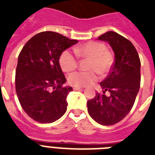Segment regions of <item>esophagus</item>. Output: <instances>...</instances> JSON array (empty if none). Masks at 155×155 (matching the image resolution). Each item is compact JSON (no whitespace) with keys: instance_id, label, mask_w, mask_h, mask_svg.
<instances>
[{"instance_id":"34e87169","label":"esophagus","mask_w":155,"mask_h":155,"mask_svg":"<svg viewBox=\"0 0 155 155\" xmlns=\"http://www.w3.org/2000/svg\"><path fill=\"white\" fill-rule=\"evenodd\" d=\"M73 89L75 90V91H76V90H82L83 87H73Z\"/></svg>"}]
</instances>
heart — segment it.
I'll list each match as a JSON object with an SVG mask.
<instances>
[{"mask_svg":"<svg viewBox=\"0 0 155 155\" xmlns=\"http://www.w3.org/2000/svg\"><path fill=\"white\" fill-rule=\"evenodd\" d=\"M74 51L79 58L88 59L87 69L90 71H76L68 75V83L75 87H84L92 84L98 80L99 73L101 76L108 75L113 68L114 56L113 53L106 49L102 42H91L76 47ZM58 63L63 71L69 72L78 67V58L70 51L65 50L61 53Z\"/></svg>","mask_w":155,"mask_h":155,"instance_id":"heart-1","label":"heart"}]
</instances>
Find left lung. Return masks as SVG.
I'll return each instance as SVG.
<instances>
[{
    "instance_id": "1",
    "label": "left lung",
    "mask_w": 155,
    "mask_h": 155,
    "mask_svg": "<svg viewBox=\"0 0 155 155\" xmlns=\"http://www.w3.org/2000/svg\"><path fill=\"white\" fill-rule=\"evenodd\" d=\"M107 41L115 54L113 68L100 84L104 92H97L87 101V111L94 120L102 125H113L130 113L140 88L141 61L137 50L130 40L114 31L98 37ZM110 95L106 96L105 92Z\"/></svg>"
}]
</instances>
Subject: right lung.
<instances>
[{
    "instance_id": "obj_1",
    "label": "right lung",
    "mask_w": 155,
    "mask_h": 155,
    "mask_svg": "<svg viewBox=\"0 0 155 155\" xmlns=\"http://www.w3.org/2000/svg\"><path fill=\"white\" fill-rule=\"evenodd\" d=\"M77 42L58 33L43 31L31 38L21 51L16 92L23 110L35 121L54 122L66 113L67 96L72 88L63 86L66 78L58 58Z\"/></svg>"
}]
</instances>
